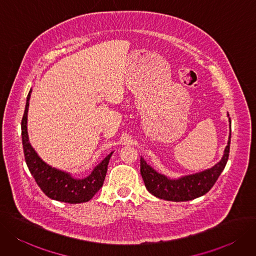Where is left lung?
<instances>
[{"label": "left lung", "instance_id": "8db88e82", "mask_svg": "<svg viewBox=\"0 0 256 256\" xmlns=\"http://www.w3.org/2000/svg\"><path fill=\"white\" fill-rule=\"evenodd\" d=\"M229 116V114H228ZM229 122L231 120L229 118ZM231 126V125H230ZM231 134L222 160L212 168L180 178H169L156 172L140 158V176L147 190L153 196L166 200L186 202L206 194L218 180L226 166L230 151Z\"/></svg>", "mask_w": 256, "mask_h": 256}]
</instances>
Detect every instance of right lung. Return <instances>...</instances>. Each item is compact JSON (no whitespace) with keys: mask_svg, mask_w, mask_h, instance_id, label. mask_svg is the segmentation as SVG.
<instances>
[{"mask_svg":"<svg viewBox=\"0 0 256 256\" xmlns=\"http://www.w3.org/2000/svg\"><path fill=\"white\" fill-rule=\"evenodd\" d=\"M32 90L26 100L24 116L22 118V142L27 167L36 180L38 186L50 198L68 202L80 204L90 200L102 188L107 173L111 152L85 178H74L70 173L51 167L40 158L32 147L27 132V114Z\"/></svg>","mask_w":256,"mask_h":256,"instance_id":"right-lung-1","label":"right lung"}]
</instances>
